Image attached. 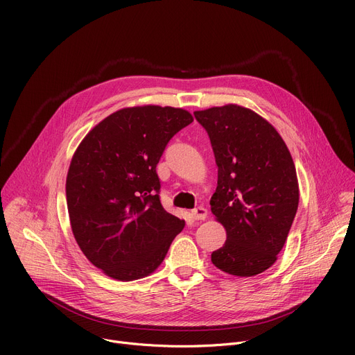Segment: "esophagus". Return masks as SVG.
I'll use <instances>...</instances> for the list:
<instances>
[{"label": "esophagus", "instance_id": "obj_1", "mask_svg": "<svg viewBox=\"0 0 355 355\" xmlns=\"http://www.w3.org/2000/svg\"><path fill=\"white\" fill-rule=\"evenodd\" d=\"M191 217L194 218V220H204L207 217V210L204 209V207H197V209H194V210H191Z\"/></svg>", "mask_w": 355, "mask_h": 355}]
</instances>
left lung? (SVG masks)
I'll use <instances>...</instances> for the list:
<instances>
[{
  "mask_svg": "<svg viewBox=\"0 0 355 355\" xmlns=\"http://www.w3.org/2000/svg\"><path fill=\"white\" fill-rule=\"evenodd\" d=\"M194 116L213 146L218 178L211 213L227 234L211 262L234 276L262 273L276 262L300 202L289 149L277 130L248 107L226 105L197 110Z\"/></svg>",
  "mask_w": 355,
  "mask_h": 355,
  "instance_id": "obj_1",
  "label": "left lung"
}]
</instances>
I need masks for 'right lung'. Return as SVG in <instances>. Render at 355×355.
<instances>
[{
  "mask_svg": "<svg viewBox=\"0 0 355 355\" xmlns=\"http://www.w3.org/2000/svg\"><path fill=\"white\" fill-rule=\"evenodd\" d=\"M191 122L180 107H125L93 128L74 153L66 180L71 232L105 275L118 281L148 276L182 230L184 220L161 204L157 164Z\"/></svg>",
  "mask_w": 355,
  "mask_h": 355,
  "instance_id": "right-lung-1",
  "label": "right lung"
}]
</instances>
